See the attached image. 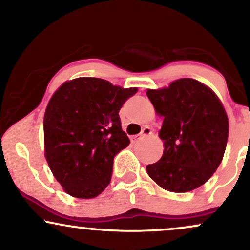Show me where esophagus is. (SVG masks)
Returning <instances> with one entry per match:
<instances>
[{
	"label": "esophagus",
	"instance_id": "obj_1",
	"mask_svg": "<svg viewBox=\"0 0 250 250\" xmlns=\"http://www.w3.org/2000/svg\"><path fill=\"white\" fill-rule=\"evenodd\" d=\"M151 133H153V130H151V128L145 127V128L142 129L141 134H140V135H134V136H131V137H130V141L133 142V143H135V142L137 141V140L140 139V137H142V136H149V135H150Z\"/></svg>",
	"mask_w": 250,
	"mask_h": 250
}]
</instances>
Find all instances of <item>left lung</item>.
<instances>
[{
  "mask_svg": "<svg viewBox=\"0 0 250 250\" xmlns=\"http://www.w3.org/2000/svg\"><path fill=\"white\" fill-rule=\"evenodd\" d=\"M147 96L165 117L160 130L165 151L160 161L147 166L148 175L173 193L205 185L222 161L228 140V117L219 97L193 79L148 89Z\"/></svg>",
  "mask_w": 250,
  "mask_h": 250,
  "instance_id": "left-lung-1",
  "label": "left lung"
}]
</instances>
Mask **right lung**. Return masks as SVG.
<instances>
[{
  "label": "right lung",
  "instance_id": "1",
  "mask_svg": "<svg viewBox=\"0 0 250 250\" xmlns=\"http://www.w3.org/2000/svg\"><path fill=\"white\" fill-rule=\"evenodd\" d=\"M136 91L96 77L71 80L55 91L43 120L44 155L65 193L93 199L109 185L114 157L130 143L119 111Z\"/></svg>",
  "mask_w": 250,
  "mask_h": 250
}]
</instances>
